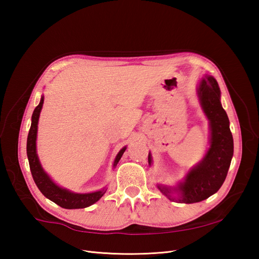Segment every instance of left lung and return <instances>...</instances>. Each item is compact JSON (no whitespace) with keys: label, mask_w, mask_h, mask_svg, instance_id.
<instances>
[{"label":"left lung","mask_w":259,"mask_h":259,"mask_svg":"<svg viewBox=\"0 0 259 259\" xmlns=\"http://www.w3.org/2000/svg\"><path fill=\"white\" fill-rule=\"evenodd\" d=\"M201 107L209 121V148L202 161L190 169L183 183L176 188L177 201L182 203L201 202L216 193L225 182L233 155V138L229 127V119L221 104V90L213 76L206 75L198 89ZM151 165V154L148 155ZM160 191L169 200L170 189L158 186Z\"/></svg>","instance_id":"obj_1"}]
</instances>
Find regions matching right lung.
<instances>
[{
	"instance_id": "obj_1",
	"label": "right lung",
	"mask_w": 259,
	"mask_h": 259,
	"mask_svg": "<svg viewBox=\"0 0 259 259\" xmlns=\"http://www.w3.org/2000/svg\"><path fill=\"white\" fill-rule=\"evenodd\" d=\"M43 103L44 96L41 97L40 104H38L34 109L32 114V121H31V127L27 139V155L29 160L30 170L31 174H32L34 183L46 198L50 199L54 203H56L57 205L61 207L68 209L88 207L94 204V203H96L101 197H103L107 189L91 193H74L69 191L65 189V188H61L55 184L50 178V176L45 173L40 161H38V156L36 154V133L38 117H40V112L43 107ZM125 150H126V147L122 148L120 152L117 153L113 163V167H115L116 164L119 163L121 156L123 155Z\"/></svg>"
}]
</instances>
